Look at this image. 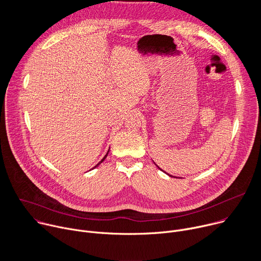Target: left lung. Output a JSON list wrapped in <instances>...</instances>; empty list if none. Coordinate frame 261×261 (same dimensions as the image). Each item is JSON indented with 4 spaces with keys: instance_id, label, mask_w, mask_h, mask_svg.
Returning a JSON list of instances; mask_svg holds the SVG:
<instances>
[{
    "instance_id": "8db88e82",
    "label": "left lung",
    "mask_w": 261,
    "mask_h": 261,
    "mask_svg": "<svg viewBox=\"0 0 261 261\" xmlns=\"http://www.w3.org/2000/svg\"><path fill=\"white\" fill-rule=\"evenodd\" d=\"M154 163H155V162H154ZM155 164H156V163H155ZM156 166H157V167H158V168H159V169H161V168H160V167H159V166H158V165H157V164H156ZM161 170H162V169H161ZM164 172H165V171H164ZM167 174H168V173H167ZM168 175H169V174H168ZM169 176H171V175H169ZM172 177H174V176H172Z\"/></svg>"
}]
</instances>
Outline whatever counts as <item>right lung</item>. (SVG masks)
Wrapping results in <instances>:
<instances>
[{
	"label": "right lung",
	"mask_w": 261,
	"mask_h": 261,
	"mask_svg": "<svg viewBox=\"0 0 261 261\" xmlns=\"http://www.w3.org/2000/svg\"><path fill=\"white\" fill-rule=\"evenodd\" d=\"M108 152H109V151H108ZM108 152H107V154H106V155H105V156H104V157H103V159H102V160H101V161H100V162H99V163H98V164H97V165H96V166H95V167H97V166H98V165H99V164H101V163H102V162H103V161H104V160H105V158H106V157H107V155H108ZM95 167H94V168H95Z\"/></svg>",
	"instance_id": "add662e5"
}]
</instances>
